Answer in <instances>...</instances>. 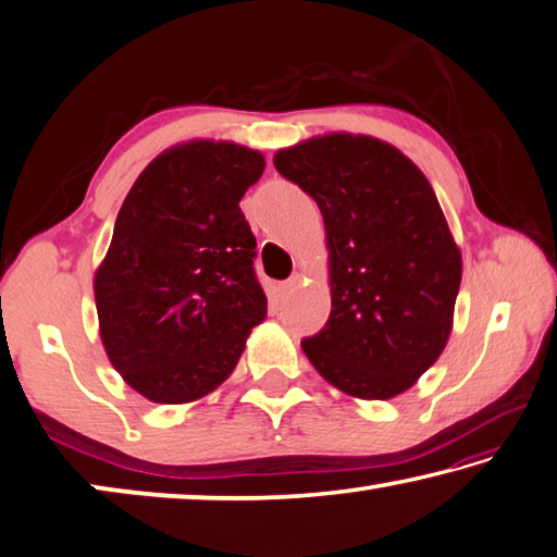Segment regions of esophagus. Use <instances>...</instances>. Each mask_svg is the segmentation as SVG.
<instances>
[{
    "label": "esophagus",
    "instance_id": "1",
    "mask_svg": "<svg viewBox=\"0 0 557 557\" xmlns=\"http://www.w3.org/2000/svg\"><path fill=\"white\" fill-rule=\"evenodd\" d=\"M296 286H298V278H296V276H294V278H288V281H284V284H281V294H284V296L294 294Z\"/></svg>",
    "mask_w": 557,
    "mask_h": 557
}]
</instances>
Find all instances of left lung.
Wrapping results in <instances>:
<instances>
[{
  "instance_id": "1",
  "label": "left lung",
  "mask_w": 557,
  "mask_h": 557,
  "mask_svg": "<svg viewBox=\"0 0 557 557\" xmlns=\"http://www.w3.org/2000/svg\"><path fill=\"white\" fill-rule=\"evenodd\" d=\"M273 165L325 222L331 318L300 348L345 395L397 397L442 355L461 284L430 180L389 143L350 133L278 150Z\"/></svg>"
}]
</instances>
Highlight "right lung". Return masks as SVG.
Listing matches in <instances>:
<instances>
[{
  "instance_id": "1",
  "label": "right lung",
  "mask_w": 557,
  "mask_h": 557,
  "mask_svg": "<svg viewBox=\"0 0 557 557\" xmlns=\"http://www.w3.org/2000/svg\"><path fill=\"white\" fill-rule=\"evenodd\" d=\"M263 168L261 152L236 143L175 145L140 172L117 212L94 281L100 341L150 403L216 389L267 315L257 239L239 209Z\"/></svg>"
}]
</instances>
